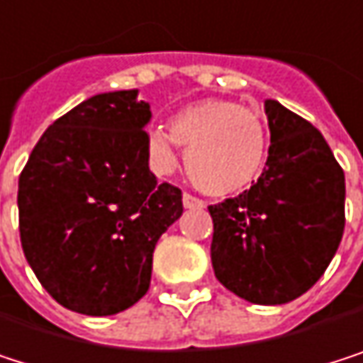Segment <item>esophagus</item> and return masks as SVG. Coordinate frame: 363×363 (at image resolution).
I'll return each instance as SVG.
<instances>
[{
  "label": "esophagus",
  "instance_id": "1",
  "mask_svg": "<svg viewBox=\"0 0 363 363\" xmlns=\"http://www.w3.org/2000/svg\"><path fill=\"white\" fill-rule=\"evenodd\" d=\"M183 206L185 208H189V211H194V208H204V202L200 200V198H196V196H191V194H185L183 196Z\"/></svg>",
  "mask_w": 363,
  "mask_h": 363
}]
</instances>
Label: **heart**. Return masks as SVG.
I'll use <instances>...</instances> for the list:
<instances>
[{
  "instance_id": "heart-1",
  "label": "heart",
  "mask_w": 363,
  "mask_h": 363,
  "mask_svg": "<svg viewBox=\"0 0 363 363\" xmlns=\"http://www.w3.org/2000/svg\"><path fill=\"white\" fill-rule=\"evenodd\" d=\"M174 144L185 148V165L191 183L215 198L249 189L262 174L268 140L259 116L225 99H204L174 114L169 133H148V157L155 169L176 167Z\"/></svg>"
}]
</instances>
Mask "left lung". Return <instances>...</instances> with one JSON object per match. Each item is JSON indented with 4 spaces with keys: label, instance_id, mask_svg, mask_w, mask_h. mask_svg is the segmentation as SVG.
Listing matches in <instances>:
<instances>
[{
    "label": "left lung",
    "instance_id": "8db88e82",
    "mask_svg": "<svg viewBox=\"0 0 363 363\" xmlns=\"http://www.w3.org/2000/svg\"><path fill=\"white\" fill-rule=\"evenodd\" d=\"M268 161L249 191L208 206L219 283L251 304H285L325 272L345 232V172L319 129L266 99Z\"/></svg>",
    "mask_w": 363,
    "mask_h": 363
}]
</instances>
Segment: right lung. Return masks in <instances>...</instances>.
Returning a JSON list of instances; mask_svg holds the SVG:
<instances>
[{
    "label": "right lung",
    "instance_id": "add662e5",
    "mask_svg": "<svg viewBox=\"0 0 363 363\" xmlns=\"http://www.w3.org/2000/svg\"><path fill=\"white\" fill-rule=\"evenodd\" d=\"M150 106L99 93L57 118L18 176L23 253L65 308L106 317L150 285L152 251L183 215V194L148 169Z\"/></svg>",
    "mask_w": 363,
    "mask_h": 363
}]
</instances>
